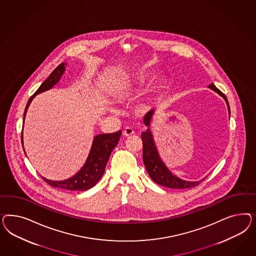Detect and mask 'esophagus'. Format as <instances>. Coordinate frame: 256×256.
Returning a JSON list of instances; mask_svg holds the SVG:
<instances>
[{
    "mask_svg": "<svg viewBox=\"0 0 256 256\" xmlns=\"http://www.w3.org/2000/svg\"><path fill=\"white\" fill-rule=\"evenodd\" d=\"M123 134H124V136H126V137H130V136H132L134 134V130H133V128H126L124 130H123Z\"/></svg>",
    "mask_w": 256,
    "mask_h": 256,
    "instance_id": "obj_1",
    "label": "esophagus"
}]
</instances>
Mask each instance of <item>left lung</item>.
Instances as JSON below:
<instances>
[{
  "label": "left lung",
  "instance_id": "8db88e82",
  "mask_svg": "<svg viewBox=\"0 0 256 256\" xmlns=\"http://www.w3.org/2000/svg\"><path fill=\"white\" fill-rule=\"evenodd\" d=\"M210 88L216 91L218 94H220L224 98L227 106H228V110L230 114V108L227 98L224 94L220 92L214 84H210ZM154 110H150L148 114L144 117V123L149 126L151 118L153 116ZM142 158H144V163L148 172L149 176L154 180L156 184L162 185V186H167L170 188H194L195 186H198L201 183V181H195V182H190V181H185L182 179L178 178V176H174L168 168L164 165L162 160H160L158 153L156 151V148L154 144V140L152 138V134L150 132V130L148 128L146 132H142Z\"/></svg>",
  "mask_w": 256,
  "mask_h": 256
}]
</instances>
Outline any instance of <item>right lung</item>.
Here are the masks:
<instances>
[{"mask_svg": "<svg viewBox=\"0 0 256 256\" xmlns=\"http://www.w3.org/2000/svg\"><path fill=\"white\" fill-rule=\"evenodd\" d=\"M64 70H66L64 62H62L52 72V74L48 77L46 80L36 90V92L30 98V100H28L27 106L24 110V117L34 96L38 94L42 93L44 91L50 89L52 86L56 84L59 78L62 76ZM121 133H122L121 130H119L116 133L101 134L94 137L93 146L84 166L71 178L66 179L64 181H52L44 178H42V179L45 180V182H46L50 186L62 188L66 190H86L91 188L102 178L105 170V167L108 162V158L114 148L116 146L120 139ZM22 142H24L22 134Z\"/></svg>", "mask_w": 256, "mask_h": 256, "instance_id": "add662e5", "label": "right lung"}]
</instances>
